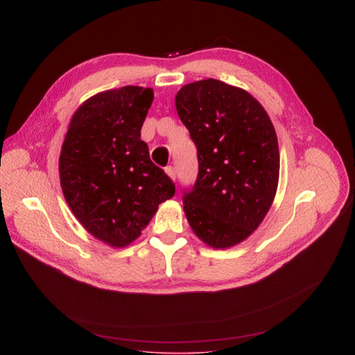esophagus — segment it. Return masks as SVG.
Segmentation results:
<instances>
[{"label":"esophagus","instance_id":"34e87169","mask_svg":"<svg viewBox=\"0 0 355 355\" xmlns=\"http://www.w3.org/2000/svg\"><path fill=\"white\" fill-rule=\"evenodd\" d=\"M165 173L168 174V177H170L171 180H174V181H175V178H177V173H175V168H174V166H171V165H170V166H166V168H165Z\"/></svg>","mask_w":355,"mask_h":355}]
</instances>
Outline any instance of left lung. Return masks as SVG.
Returning a JSON list of instances; mask_svg holds the SVG:
<instances>
[{
    "label": "left lung",
    "instance_id": "8db88e82",
    "mask_svg": "<svg viewBox=\"0 0 355 355\" xmlns=\"http://www.w3.org/2000/svg\"><path fill=\"white\" fill-rule=\"evenodd\" d=\"M175 107L198 158L196 182L184 190L185 216L204 243L234 246L257 229L275 198V128L250 93L216 79L181 87Z\"/></svg>",
    "mask_w": 355,
    "mask_h": 355
}]
</instances>
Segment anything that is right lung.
Listing matches in <instances>:
<instances>
[{
	"instance_id": "right-lung-1",
	"label": "right lung",
	"mask_w": 355,
	"mask_h": 355,
	"mask_svg": "<svg viewBox=\"0 0 355 355\" xmlns=\"http://www.w3.org/2000/svg\"><path fill=\"white\" fill-rule=\"evenodd\" d=\"M149 87L123 86L87 99L71 118L59 159L64 198L82 226L114 248L134 241L175 185L149 158L141 128Z\"/></svg>"
}]
</instances>
